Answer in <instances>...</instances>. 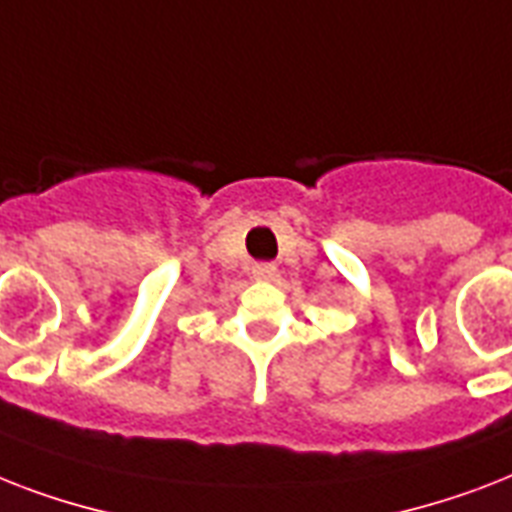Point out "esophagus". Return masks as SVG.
<instances>
[{"instance_id":"34e87169","label":"esophagus","mask_w":512,"mask_h":512,"mask_svg":"<svg viewBox=\"0 0 512 512\" xmlns=\"http://www.w3.org/2000/svg\"><path fill=\"white\" fill-rule=\"evenodd\" d=\"M252 276L260 281H271L276 279V265L273 263H255L252 265Z\"/></svg>"}]
</instances>
